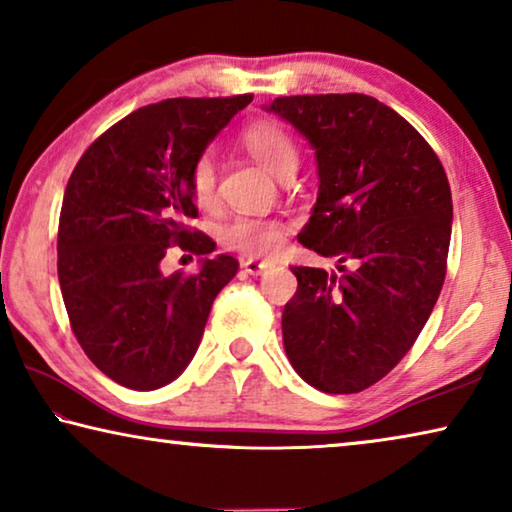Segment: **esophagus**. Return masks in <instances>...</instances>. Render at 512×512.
<instances>
[{
	"label": "esophagus",
	"mask_w": 512,
	"mask_h": 512,
	"mask_svg": "<svg viewBox=\"0 0 512 512\" xmlns=\"http://www.w3.org/2000/svg\"><path fill=\"white\" fill-rule=\"evenodd\" d=\"M241 269L250 273V276H259V273L269 269V262H264V259H253V257H243L241 259Z\"/></svg>",
	"instance_id": "obj_1"
}]
</instances>
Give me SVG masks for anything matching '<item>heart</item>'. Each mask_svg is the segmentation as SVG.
I'll use <instances>...</instances> for the list:
<instances>
[{
	"label": "heart",
	"mask_w": 512,
	"mask_h": 512,
	"mask_svg": "<svg viewBox=\"0 0 512 512\" xmlns=\"http://www.w3.org/2000/svg\"><path fill=\"white\" fill-rule=\"evenodd\" d=\"M239 144L266 170L278 177H292L299 167L301 151L294 135L273 119H255L241 128ZM188 188L197 207L213 209L218 202L216 165L209 154L195 158L188 172ZM218 239L225 248L241 255L266 257L273 255L285 241V225L276 218L236 216L220 227Z\"/></svg>",
	"instance_id": "1"
}]
</instances>
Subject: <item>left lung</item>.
<instances>
[{
  "label": "left lung",
  "mask_w": 512,
  "mask_h": 512,
  "mask_svg": "<svg viewBox=\"0 0 512 512\" xmlns=\"http://www.w3.org/2000/svg\"><path fill=\"white\" fill-rule=\"evenodd\" d=\"M269 110L315 147L319 195L299 241L340 262V276L292 266L287 358L317 391H365L414 347L444 285L453 225L444 165L372 96H280Z\"/></svg>",
  "instance_id": "left-lung-1"
}]
</instances>
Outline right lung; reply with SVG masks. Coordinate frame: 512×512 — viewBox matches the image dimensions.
<instances>
[{
    "mask_svg": "<svg viewBox=\"0 0 512 512\" xmlns=\"http://www.w3.org/2000/svg\"><path fill=\"white\" fill-rule=\"evenodd\" d=\"M253 94L167 98L110 126L66 183L57 273L68 322L89 361L133 391L177 379L200 347L213 299L236 276L230 255L163 276L170 248L209 255L188 227L197 207L188 172Z\"/></svg>",
    "mask_w": 512,
    "mask_h": 512,
    "instance_id": "1",
    "label": "right lung"
}]
</instances>
